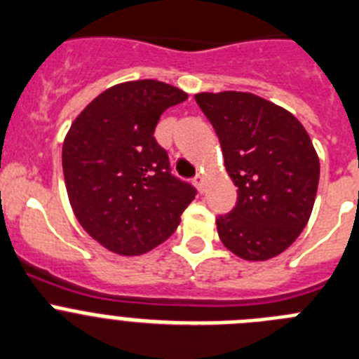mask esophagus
Segmentation results:
<instances>
[{"instance_id":"1","label":"esophagus","mask_w":359,"mask_h":359,"mask_svg":"<svg viewBox=\"0 0 359 359\" xmlns=\"http://www.w3.org/2000/svg\"><path fill=\"white\" fill-rule=\"evenodd\" d=\"M193 184H195L196 186V189H198L200 193H203V186H205V180H203V175H196L195 179H193Z\"/></svg>"}]
</instances>
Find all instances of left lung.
I'll return each instance as SVG.
<instances>
[{"mask_svg":"<svg viewBox=\"0 0 359 359\" xmlns=\"http://www.w3.org/2000/svg\"><path fill=\"white\" fill-rule=\"evenodd\" d=\"M224 151L238 202L216 218L222 243L245 261L279 256L299 238L315 203L320 161L299 119L252 93L195 95Z\"/></svg>","mask_w":359,"mask_h":359,"instance_id":"obj_1","label":"left lung"}]
</instances>
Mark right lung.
I'll use <instances>...</instances> for the list:
<instances>
[{
  "instance_id": "1",
  "label": "right lung",
  "mask_w": 359,
  "mask_h": 359,
  "mask_svg": "<svg viewBox=\"0 0 359 359\" xmlns=\"http://www.w3.org/2000/svg\"><path fill=\"white\" fill-rule=\"evenodd\" d=\"M187 100L159 80L109 87L71 123L62 147L67 196L83 231L119 256H141L175 232L196 189L170 172L154 137L161 114Z\"/></svg>"
}]
</instances>
